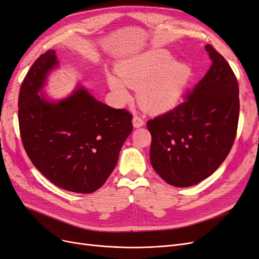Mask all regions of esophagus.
Listing matches in <instances>:
<instances>
[{
    "label": "esophagus",
    "mask_w": 259,
    "mask_h": 259,
    "mask_svg": "<svg viewBox=\"0 0 259 259\" xmlns=\"http://www.w3.org/2000/svg\"><path fill=\"white\" fill-rule=\"evenodd\" d=\"M133 124H134L135 127H142L145 125V121L142 116L134 115V117H133Z\"/></svg>",
    "instance_id": "esophagus-1"
}]
</instances>
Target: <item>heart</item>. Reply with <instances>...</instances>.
Returning <instances> with one entry per match:
<instances>
[{"instance_id": "1", "label": "heart", "mask_w": 259, "mask_h": 259, "mask_svg": "<svg viewBox=\"0 0 259 259\" xmlns=\"http://www.w3.org/2000/svg\"><path fill=\"white\" fill-rule=\"evenodd\" d=\"M119 73H109L108 84L120 103L132 97V88L137 86L138 99L151 112H164L174 108L189 80L191 69L186 62L171 61L163 51L138 55L119 65Z\"/></svg>"}]
</instances>
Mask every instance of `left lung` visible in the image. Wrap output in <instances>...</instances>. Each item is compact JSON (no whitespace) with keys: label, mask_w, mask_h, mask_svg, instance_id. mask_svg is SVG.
<instances>
[{"label":"left lung","mask_w":259,"mask_h":259,"mask_svg":"<svg viewBox=\"0 0 259 259\" xmlns=\"http://www.w3.org/2000/svg\"><path fill=\"white\" fill-rule=\"evenodd\" d=\"M211 65L173 110L147 122L150 161L164 182L175 187L199 184L229 154L238 130L239 84L231 67L213 46Z\"/></svg>","instance_id":"8db88e82"}]
</instances>
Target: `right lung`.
<instances>
[{
	"instance_id": "right-lung-1",
	"label": "right lung",
	"mask_w": 259,
	"mask_h": 259,
	"mask_svg": "<svg viewBox=\"0 0 259 259\" xmlns=\"http://www.w3.org/2000/svg\"><path fill=\"white\" fill-rule=\"evenodd\" d=\"M57 64L55 51L49 50L21 83V142L33 165L51 183L68 191L92 193L114 169L133 130V115L100 103L82 88L57 104L46 101L37 93Z\"/></svg>"
}]
</instances>
